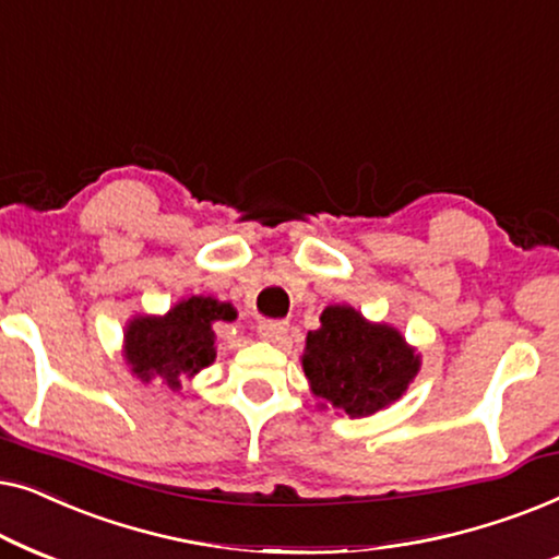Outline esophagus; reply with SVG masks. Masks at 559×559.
Returning <instances> with one entry per match:
<instances>
[{
	"label": "esophagus",
	"mask_w": 559,
	"mask_h": 559,
	"mask_svg": "<svg viewBox=\"0 0 559 559\" xmlns=\"http://www.w3.org/2000/svg\"><path fill=\"white\" fill-rule=\"evenodd\" d=\"M257 333L264 341H280L287 333V320H259Z\"/></svg>",
	"instance_id": "esophagus-1"
}]
</instances>
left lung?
<instances>
[{
    "label": "left lung",
    "instance_id": "left-lung-1",
    "mask_svg": "<svg viewBox=\"0 0 559 559\" xmlns=\"http://www.w3.org/2000/svg\"><path fill=\"white\" fill-rule=\"evenodd\" d=\"M300 364L320 407L331 404L354 419L400 402L423 356L394 325L366 320L350 305H328L318 331L305 338Z\"/></svg>",
    "mask_w": 559,
    "mask_h": 559
}]
</instances>
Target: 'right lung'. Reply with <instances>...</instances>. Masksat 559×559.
<instances>
[{
  "instance_id": "obj_1",
  "label": "right lung",
  "mask_w": 559,
  "mask_h": 559,
  "mask_svg": "<svg viewBox=\"0 0 559 559\" xmlns=\"http://www.w3.org/2000/svg\"><path fill=\"white\" fill-rule=\"evenodd\" d=\"M236 310L211 295L182 297L163 316L136 312L129 318L121 341V356L142 384L157 381L163 389L180 392L182 381L216 361V323H231Z\"/></svg>"
}]
</instances>
